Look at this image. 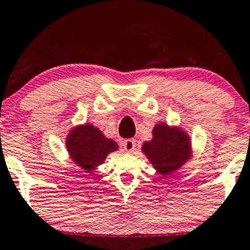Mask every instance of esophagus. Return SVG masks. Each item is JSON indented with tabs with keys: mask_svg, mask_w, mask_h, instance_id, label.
Masks as SVG:
<instances>
[{
	"mask_svg": "<svg viewBox=\"0 0 250 250\" xmlns=\"http://www.w3.org/2000/svg\"><path fill=\"white\" fill-rule=\"evenodd\" d=\"M124 148L126 151H128V153H131L135 149V146H137V140H134V139H128V140H125L124 141Z\"/></svg>",
	"mask_w": 250,
	"mask_h": 250,
	"instance_id": "obj_1",
	"label": "esophagus"
}]
</instances>
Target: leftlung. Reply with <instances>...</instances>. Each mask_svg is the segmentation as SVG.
<instances>
[{"mask_svg":"<svg viewBox=\"0 0 250 250\" xmlns=\"http://www.w3.org/2000/svg\"><path fill=\"white\" fill-rule=\"evenodd\" d=\"M142 151L163 176L177 171L189 160L192 154L188 135L180 128L170 127L165 123L155 126L153 140L142 145Z\"/></svg>","mask_w":250,"mask_h":250,"instance_id":"left-lung-1","label":"left lung"}]
</instances>
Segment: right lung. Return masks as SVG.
<instances>
[{"instance_id": "right-lung-1", "label": "right lung", "mask_w": 250, "mask_h": 250, "mask_svg": "<svg viewBox=\"0 0 250 250\" xmlns=\"http://www.w3.org/2000/svg\"><path fill=\"white\" fill-rule=\"evenodd\" d=\"M65 144L70 157L86 172H92L110 153L118 149L115 141L105 138L92 124L74 127L67 135Z\"/></svg>"}]
</instances>
